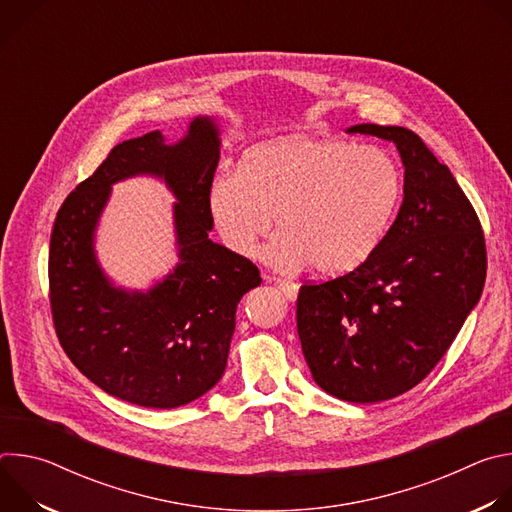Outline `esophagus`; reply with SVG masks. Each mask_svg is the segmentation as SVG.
Instances as JSON below:
<instances>
[{
  "mask_svg": "<svg viewBox=\"0 0 512 512\" xmlns=\"http://www.w3.org/2000/svg\"><path fill=\"white\" fill-rule=\"evenodd\" d=\"M275 287L281 291V294L289 300V302H294L296 298H298V283H294V281H289V279H275Z\"/></svg>",
  "mask_w": 512,
  "mask_h": 512,
  "instance_id": "obj_1",
  "label": "esophagus"
}]
</instances>
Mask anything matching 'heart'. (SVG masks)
<instances>
[{"label":"heart","mask_w":512,"mask_h":512,"mask_svg":"<svg viewBox=\"0 0 512 512\" xmlns=\"http://www.w3.org/2000/svg\"><path fill=\"white\" fill-rule=\"evenodd\" d=\"M399 198L401 174L385 150L285 137L249 150L237 174L214 176L206 204L214 229L239 257L259 251L275 214V267L312 263L318 273L340 275L375 253Z\"/></svg>","instance_id":"1"}]
</instances>
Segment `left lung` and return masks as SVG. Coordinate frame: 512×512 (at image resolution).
Segmentation results:
<instances>
[{
  "label": "left lung",
  "instance_id": "left-lung-1",
  "mask_svg": "<svg viewBox=\"0 0 512 512\" xmlns=\"http://www.w3.org/2000/svg\"><path fill=\"white\" fill-rule=\"evenodd\" d=\"M348 133L397 145L403 204L367 261L300 287L298 334L326 393L377 403L419 385L446 354L482 296L486 243L474 206L417 133L375 123Z\"/></svg>",
  "mask_w": 512,
  "mask_h": 512
}]
</instances>
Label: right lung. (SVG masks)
<instances>
[{
	"label": "right lung",
	"instance_id": "obj_1",
	"mask_svg": "<svg viewBox=\"0 0 512 512\" xmlns=\"http://www.w3.org/2000/svg\"><path fill=\"white\" fill-rule=\"evenodd\" d=\"M221 156L210 117L184 139L160 131L127 139L62 202L50 235V310L60 346L99 389L133 405L174 409L221 381L241 298L261 285L259 269L212 243L208 186ZM137 173L162 177L175 192L181 263L145 295L113 288L92 239L110 186Z\"/></svg>",
	"mask_w": 512,
	"mask_h": 512
}]
</instances>
